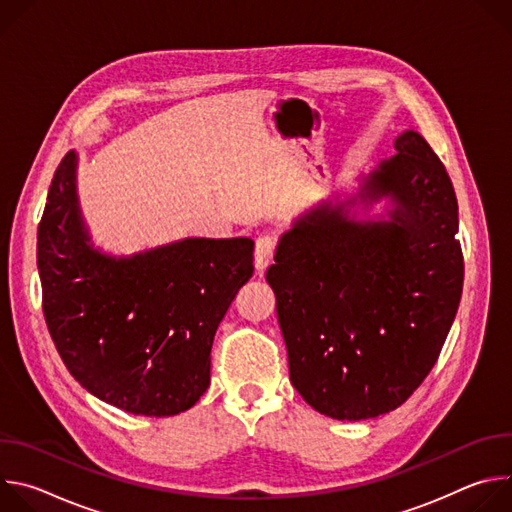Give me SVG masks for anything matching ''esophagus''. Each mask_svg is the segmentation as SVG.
<instances>
[{
  "label": "esophagus",
  "mask_w": 512,
  "mask_h": 512,
  "mask_svg": "<svg viewBox=\"0 0 512 512\" xmlns=\"http://www.w3.org/2000/svg\"><path fill=\"white\" fill-rule=\"evenodd\" d=\"M273 253H275V237L269 235V233L259 235L257 243H255V267H257V271H263L271 263Z\"/></svg>",
  "instance_id": "34e87169"
}]
</instances>
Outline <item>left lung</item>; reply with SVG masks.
Listing matches in <instances>:
<instances>
[{
	"label": "left lung",
	"mask_w": 512,
	"mask_h": 512,
	"mask_svg": "<svg viewBox=\"0 0 512 512\" xmlns=\"http://www.w3.org/2000/svg\"><path fill=\"white\" fill-rule=\"evenodd\" d=\"M358 192L322 200L281 235L267 283L289 381L316 411L373 419L433 369L456 318L464 257L452 180L413 129ZM387 199L385 215L357 218Z\"/></svg>",
	"instance_id": "1"
}]
</instances>
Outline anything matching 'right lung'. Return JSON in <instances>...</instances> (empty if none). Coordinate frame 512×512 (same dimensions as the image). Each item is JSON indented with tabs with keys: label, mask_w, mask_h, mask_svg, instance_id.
<instances>
[{
	"label": "right lung",
	"mask_w": 512,
	"mask_h": 512,
	"mask_svg": "<svg viewBox=\"0 0 512 512\" xmlns=\"http://www.w3.org/2000/svg\"><path fill=\"white\" fill-rule=\"evenodd\" d=\"M77 162L75 150L62 158L38 225L48 332L97 399L133 415H178L210 385L212 340L253 275L255 243L190 237L107 255L85 225Z\"/></svg>",
	"instance_id": "obj_1"
}]
</instances>
